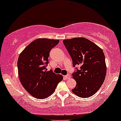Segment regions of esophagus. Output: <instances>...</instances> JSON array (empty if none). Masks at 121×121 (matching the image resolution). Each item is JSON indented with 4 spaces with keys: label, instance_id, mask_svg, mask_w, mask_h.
<instances>
[{
    "label": "esophagus",
    "instance_id": "obj_1",
    "mask_svg": "<svg viewBox=\"0 0 121 121\" xmlns=\"http://www.w3.org/2000/svg\"><path fill=\"white\" fill-rule=\"evenodd\" d=\"M64 77L66 79H69V78H70V75L67 74V75H66V76H64Z\"/></svg>",
    "mask_w": 121,
    "mask_h": 121
}]
</instances>
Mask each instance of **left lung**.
Returning a JSON list of instances; mask_svg holds the SVG:
<instances>
[{
    "label": "left lung",
    "instance_id": "1",
    "mask_svg": "<svg viewBox=\"0 0 121 121\" xmlns=\"http://www.w3.org/2000/svg\"><path fill=\"white\" fill-rule=\"evenodd\" d=\"M70 55L73 66L80 69L73 73L76 86L72 92L78 96L87 98L92 96L100 89L106 74L105 56L103 50L89 40L73 38L63 41Z\"/></svg>",
    "mask_w": 121,
    "mask_h": 121
}]
</instances>
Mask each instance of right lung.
I'll return each instance as SVG.
<instances>
[{
  "label": "right lung",
  "instance_id": "obj_1",
  "mask_svg": "<svg viewBox=\"0 0 121 121\" xmlns=\"http://www.w3.org/2000/svg\"><path fill=\"white\" fill-rule=\"evenodd\" d=\"M58 40L38 39L30 43L19 56L17 66L19 80L32 96L45 99L55 91L63 76L46 71L49 54Z\"/></svg>",
  "mask_w": 121,
  "mask_h": 121
}]
</instances>
